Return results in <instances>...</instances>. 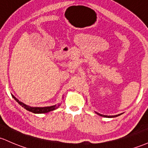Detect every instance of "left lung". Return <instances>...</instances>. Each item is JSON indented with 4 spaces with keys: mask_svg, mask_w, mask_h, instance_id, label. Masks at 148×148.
Returning <instances> with one entry per match:
<instances>
[{
    "mask_svg": "<svg viewBox=\"0 0 148 148\" xmlns=\"http://www.w3.org/2000/svg\"><path fill=\"white\" fill-rule=\"evenodd\" d=\"M97 114H98L99 116H104V117H108V118H113V117H116L118 116H120L121 114H119V115H116V116H104V115H102V114H98V113H96Z\"/></svg>",
    "mask_w": 148,
    "mask_h": 148,
    "instance_id": "1",
    "label": "left lung"
}]
</instances>
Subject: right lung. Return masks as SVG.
<instances>
[{
  "label": "right lung",
  "mask_w": 148,
  "mask_h": 148,
  "mask_svg": "<svg viewBox=\"0 0 148 148\" xmlns=\"http://www.w3.org/2000/svg\"><path fill=\"white\" fill-rule=\"evenodd\" d=\"M12 97H14V100L17 102L19 105H21L23 108L26 109V110H29L30 112H32L34 114H44V113H48L49 111H51V110H53L55 109H57L58 107H59L60 104L58 105H55V106H48V107H30V106H27L24 103L20 102L18 99L16 98L14 95H12Z\"/></svg>",
  "instance_id": "1"
}]
</instances>
